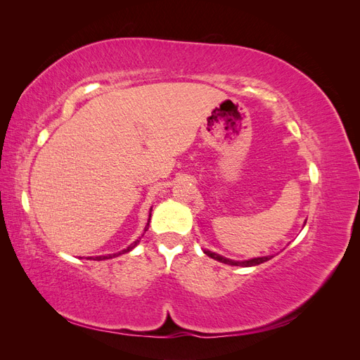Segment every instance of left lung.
Returning a JSON list of instances; mask_svg holds the SVG:
<instances>
[{
  "mask_svg": "<svg viewBox=\"0 0 360 360\" xmlns=\"http://www.w3.org/2000/svg\"><path fill=\"white\" fill-rule=\"evenodd\" d=\"M204 254L207 257H210L216 261H221V263H225V264H230V266H242V267H250V266H258L261 263H266V261H269L270 258H274L271 255H267V257H258V258H252V259H246V261H234V259H230V258H225L216 252H212V250L209 249H204Z\"/></svg>",
  "mask_w": 360,
  "mask_h": 360,
  "instance_id": "1",
  "label": "left lung"
}]
</instances>
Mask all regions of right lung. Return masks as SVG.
<instances>
[{"instance_id": "add662e5", "label": "right lung", "mask_w": 360, "mask_h": 360, "mask_svg": "<svg viewBox=\"0 0 360 360\" xmlns=\"http://www.w3.org/2000/svg\"><path fill=\"white\" fill-rule=\"evenodd\" d=\"M150 217H151V213H150V216H148V221H147V225H146V228H144V231H147L148 230V224H150ZM139 240H141V238H138V240L136 242H134L132 245H130V246H127L126 249H123V250H120V252H117V254H111V255H99V257H90L89 259H96V261H102V259H110V258H114V257H118V255H122V254H126V252H129V250H132L138 243H139Z\"/></svg>"}]
</instances>
